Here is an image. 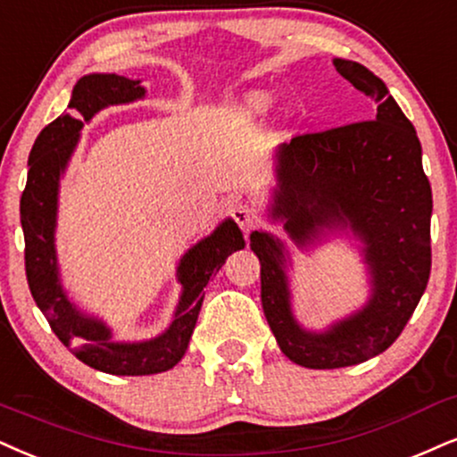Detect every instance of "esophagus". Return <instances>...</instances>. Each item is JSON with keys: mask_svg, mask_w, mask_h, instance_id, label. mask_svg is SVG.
Listing matches in <instances>:
<instances>
[{"mask_svg": "<svg viewBox=\"0 0 457 457\" xmlns=\"http://www.w3.org/2000/svg\"><path fill=\"white\" fill-rule=\"evenodd\" d=\"M230 216H233L235 222L239 224L241 228L245 230H252L256 227L258 222V213L252 205H247V203H235L233 207H230Z\"/></svg>", "mask_w": 457, "mask_h": 457, "instance_id": "1", "label": "esophagus"}]
</instances>
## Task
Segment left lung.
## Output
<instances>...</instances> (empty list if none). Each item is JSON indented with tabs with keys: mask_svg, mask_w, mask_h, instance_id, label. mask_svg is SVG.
Masks as SVG:
<instances>
[{
	"mask_svg": "<svg viewBox=\"0 0 457 457\" xmlns=\"http://www.w3.org/2000/svg\"><path fill=\"white\" fill-rule=\"evenodd\" d=\"M345 80L375 99L373 120L303 133L279 150L271 216L296 244L326 227H349L364 241L373 296L362 312L315 335L290 309L284 247L252 233L261 261V298L281 352L305 369H341L386 352L398 339L430 278L432 190L413 125L386 84L356 61L335 59Z\"/></svg>",
	"mask_w": 457,
	"mask_h": 457,
	"instance_id": "obj_1",
	"label": "left lung"
}]
</instances>
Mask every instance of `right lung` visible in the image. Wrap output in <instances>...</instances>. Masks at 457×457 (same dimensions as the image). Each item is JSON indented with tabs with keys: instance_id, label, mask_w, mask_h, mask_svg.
<instances>
[{
	"instance_id": "obj_1",
	"label": "right lung",
	"mask_w": 457,
	"mask_h": 457,
	"mask_svg": "<svg viewBox=\"0 0 457 457\" xmlns=\"http://www.w3.org/2000/svg\"><path fill=\"white\" fill-rule=\"evenodd\" d=\"M139 80L116 73H93L78 80L71 91L70 114L59 116L42 129L29 152V173L21 196V224L25 233V271L33 301L46 315L50 328L84 364L110 375H154L173 369L188 349L203 288L233 252L245 245L233 220H227L207 239L184 254L178 279L184 290L176 318L161 337L144 343H114L108 326L82 315L61 288L54 256V222L59 178L76 148L80 129L105 105L142 99Z\"/></svg>"
}]
</instances>
